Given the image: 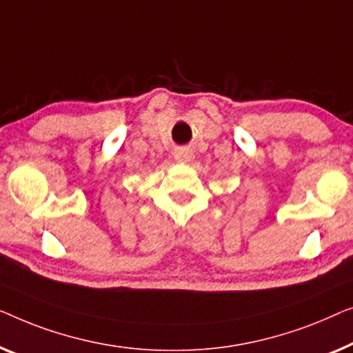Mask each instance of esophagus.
Listing matches in <instances>:
<instances>
[{"label":"esophagus","mask_w":353,"mask_h":353,"mask_svg":"<svg viewBox=\"0 0 353 353\" xmlns=\"http://www.w3.org/2000/svg\"><path fill=\"white\" fill-rule=\"evenodd\" d=\"M190 150H188V148H185V147H181V148H177V150L174 152V158L177 161H187L188 158H190Z\"/></svg>","instance_id":"1"}]
</instances>
